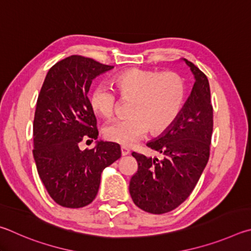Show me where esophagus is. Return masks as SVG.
<instances>
[{
	"label": "esophagus",
	"instance_id": "esophagus-1",
	"mask_svg": "<svg viewBox=\"0 0 251 251\" xmlns=\"http://www.w3.org/2000/svg\"><path fill=\"white\" fill-rule=\"evenodd\" d=\"M130 153V150L128 148H126V147H121V154L123 155V156H126V155H128Z\"/></svg>",
	"mask_w": 251,
	"mask_h": 251
}]
</instances>
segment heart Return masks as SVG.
Segmentation results:
<instances>
[{
	"label": "heart",
	"instance_id": "1",
	"mask_svg": "<svg viewBox=\"0 0 251 251\" xmlns=\"http://www.w3.org/2000/svg\"><path fill=\"white\" fill-rule=\"evenodd\" d=\"M112 85L121 98H131L130 116L107 123L103 135L122 146L137 142L148 130L151 134L168 130L181 111L185 95L183 79L175 73L131 68L116 75ZM89 104L96 114L110 118L116 110V94L107 86H97L89 96Z\"/></svg>",
	"mask_w": 251,
	"mask_h": 251
}]
</instances>
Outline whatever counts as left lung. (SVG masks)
Segmentation results:
<instances>
[{
    "label": "left lung",
    "mask_w": 251,
    "mask_h": 251,
    "mask_svg": "<svg viewBox=\"0 0 251 251\" xmlns=\"http://www.w3.org/2000/svg\"><path fill=\"white\" fill-rule=\"evenodd\" d=\"M194 86L177 118L168 130L147 143L163 159L133 152L138 172L129 191L133 203L144 212L164 214L181 205L194 190L209 159L213 107L207 77L185 58Z\"/></svg>",
    "instance_id": "left-lung-1"
}]
</instances>
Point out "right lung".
<instances>
[{
	"label": "right lung",
	"instance_id": "1",
	"mask_svg": "<svg viewBox=\"0 0 251 251\" xmlns=\"http://www.w3.org/2000/svg\"><path fill=\"white\" fill-rule=\"evenodd\" d=\"M113 66L73 55L48 70L38 95L33 123V155L48 194L57 204L80 208L95 200L102 171L120 159V146L96 141L80 150L82 139L98 138L88 91L96 77Z\"/></svg>",
	"mask_w": 251,
	"mask_h": 251
}]
</instances>
